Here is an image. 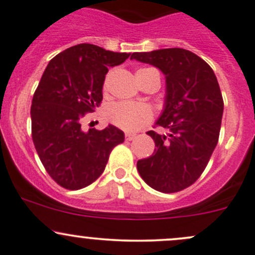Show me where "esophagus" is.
I'll return each instance as SVG.
<instances>
[{"label":"esophagus","instance_id":"34e87169","mask_svg":"<svg viewBox=\"0 0 255 255\" xmlns=\"http://www.w3.org/2000/svg\"><path fill=\"white\" fill-rule=\"evenodd\" d=\"M135 133H132V132H128V133H126V139H127V140H133V139L135 138Z\"/></svg>","mask_w":255,"mask_h":255}]
</instances>
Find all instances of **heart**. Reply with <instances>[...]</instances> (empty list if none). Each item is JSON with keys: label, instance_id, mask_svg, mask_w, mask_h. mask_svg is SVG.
<instances>
[{"label": "heart", "instance_id": "obj_1", "mask_svg": "<svg viewBox=\"0 0 255 255\" xmlns=\"http://www.w3.org/2000/svg\"><path fill=\"white\" fill-rule=\"evenodd\" d=\"M148 68L139 69L136 73ZM107 120L125 130H136L148 125L151 120V111L144 105L129 103H116L107 107Z\"/></svg>", "mask_w": 255, "mask_h": 255}]
</instances>
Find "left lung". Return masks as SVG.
I'll list each match as a JSON object with an SVG mask.
<instances>
[{
	"mask_svg": "<svg viewBox=\"0 0 255 255\" xmlns=\"http://www.w3.org/2000/svg\"><path fill=\"white\" fill-rule=\"evenodd\" d=\"M130 60L156 67L166 79L163 110L155 125L167 133L146 132L156 148L138 160L136 168L155 191L179 192L199 178L218 144L224 114L218 79L204 60L184 49L134 52Z\"/></svg>",
	"mask_w": 255,
	"mask_h": 255,
	"instance_id": "1",
	"label": "left lung"
}]
</instances>
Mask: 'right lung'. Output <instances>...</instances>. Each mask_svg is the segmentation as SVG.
I'll return each mask as SVG.
<instances>
[{
	"label": "right lung",
	"instance_id": "1",
	"mask_svg": "<svg viewBox=\"0 0 255 255\" xmlns=\"http://www.w3.org/2000/svg\"><path fill=\"white\" fill-rule=\"evenodd\" d=\"M129 55L79 44L55 56L40 79L30 109L31 136L47 173L63 188L92 184L112 149L125 141V133L115 126L85 132L80 120L100 105L109 67Z\"/></svg>",
	"mask_w": 255,
	"mask_h": 255
}]
</instances>
